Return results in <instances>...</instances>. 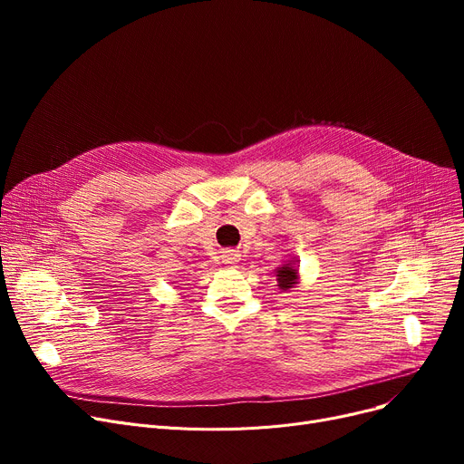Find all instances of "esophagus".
Wrapping results in <instances>:
<instances>
[{
    "label": "esophagus",
    "mask_w": 464,
    "mask_h": 464,
    "mask_svg": "<svg viewBox=\"0 0 464 464\" xmlns=\"http://www.w3.org/2000/svg\"><path fill=\"white\" fill-rule=\"evenodd\" d=\"M238 259H240V254H238L237 250H226V252H222V261H224L226 265H235Z\"/></svg>",
    "instance_id": "obj_1"
}]
</instances>
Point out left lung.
Wrapping results in <instances>:
<instances>
[{
    "label": "left lung",
    "instance_id": "left-lung-1",
    "mask_svg": "<svg viewBox=\"0 0 464 464\" xmlns=\"http://www.w3.org/2000/svg\"><path fill=\"white\" fill-rule=\"evenodd\" d=\"M276 280H278V287L284 289V291L295 287V284L299 280V273L295 269V265L285 263L284 266H278V269H276Z\"/></svg>",
    "mask_w": 464,
    "mask_h": 464
}]
</instances>
